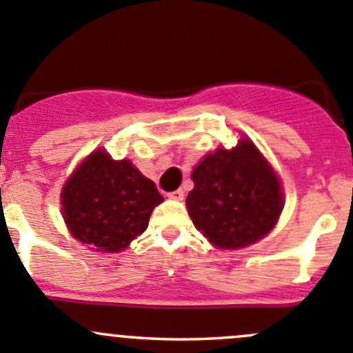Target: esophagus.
Listing matches in <instances>:
<instances>
[{"instance_id":"34e87169","label":"esophagus","mask_w":353,"mask_h":353,"mask_svg":"<svg viewBox=\"0 0 353 353\" xmlns=\"http://www.w3.org/2000/svg\"><path fill=\"white\" fill-rule=\"evenodd\" d=\"M169 198H172V200H177L181 201L184 198V191L183 190H176V191H170L169 194H167Z\"/></svg>"}]
</instances>
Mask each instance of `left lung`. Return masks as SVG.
<instances>
[{"label":"left lung","mask_w":353,"mask_h":353,"mask_svg":"<svg viewBox=\"0 0 353 353\" xmlns=\"http://www.w3.org/2000/svg\"><path fill=\"white\" fill-rule=\"evenodd\" d=\"M186 198L198 231L219 248H243L274 228L283 210L274 170L246 139L232 150L207 155L191 174Z\"/></svg>","instance_id":"left-lung-1"}]
</instances>
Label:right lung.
<instances>
[{"label": "right lung", "instance_id": "1", "mask_svg": "<svg viewBox=\"0 0 353 353\" xmlns=\"http://www.w3.org/2000/svg\"><path fill=\"white\" fill-rule=\"evenodd\" d=\"M163 196L129 160L115 162L97 150L61 191L72 236L98 252H121L148 228Z\"/></svg>", "mask_w": 353, "mask_h": 353}]
</instances>
